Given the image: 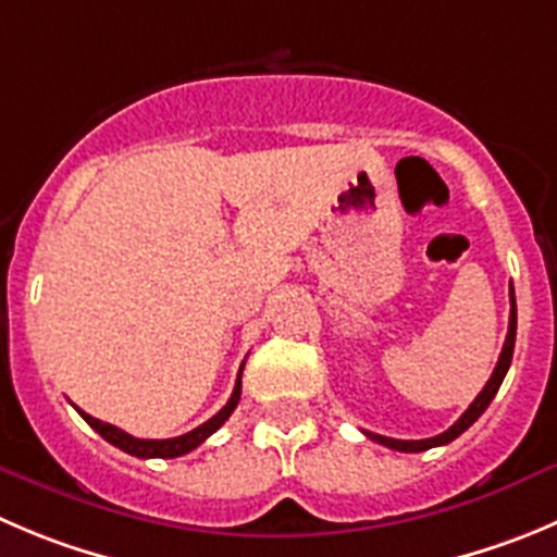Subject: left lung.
I'll use <instances>...</instances> for the list:
<instances>
[{
	"mask_svg": "<svg viewBox=\"0 0 557 557\" xmlns=\"http://www.w3.org/2000/svg\"><path fill=\"white\" fill-rule=\"evenodd\" d=\"M508 295H511V317H508V336H506V342H503L500 358H497V367H495V372H492V377L486 380L484 391H481V394L475 396L473 405H470L468 410L462 412V418H459V421L454 423L451 429H446V432L437 434V437H426V441H396V437H383V434H372V432H367V437H372V441L380 443V446L394 448V451L418 454V451H426V448L446 446V443L457 441V437L465 432V429L473 426V423L479 421V416L486 410V407H490V401L495 399L497 388H500L503 377H506L508 367H511L513 338H517V304H513V287H511V293H508Z\"/></svg>",
	"mask_w": 557,
	"mask_h": 557,
	"instance_id": "left-lung-1",
	"label": "left lung"
}]
</instances>
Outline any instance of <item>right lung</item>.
<instances>
[{"label":"right lung","mask_w":557,"mask_h":557,"mask_svg":"<svg viewBox=\"0 0 557 557\" xmlns=\"http://www.w3.org/2000/svg\"><path fill=\"white\" fill-rule=\"evenodd\" d=\"M240 374H243V367H240ZM240 374H237V383H235V391H232L230 401H226V405L221 407V410L215 412V416L210 418V421H205L202 426L190 429V432L180 434V437H169V441H141V437H134V434L123 432V429H116V426H111V423L98 421V418L87 416V412H84V410H78V412H82L84 421H87L89 426H92L95 432H98L100 437H103V441H109L111 446H116V448H120V451L131 454V457H139V459H152V457L174 459V457H183V454L194 451L196 446H202V443L208 441V437L215 432V429L224 426V421L232 416V410H235V407H237V401H240Z\"/></svg>","instance_id":"add662e5"}]
</instances>
